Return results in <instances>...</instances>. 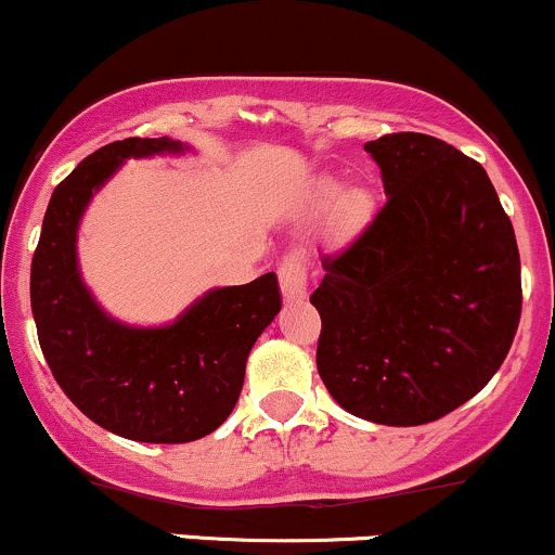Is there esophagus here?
<instances>
[{"mask_svg": "<svg viewBox=\"0 0 555 555\" xmlns=\"http://www.w3.org/2000/svg\"><path fill=\"white\" fill-rule=\"evenodd\" d=\"M280 291L288 301H298V298L307 296V257L304 254H288L283 261H280Z\"/></svg>", "mask_w": 555, "mask_h": 555, "instance_id": "esophagus-1", "label": "esophagus"}]
</instances>
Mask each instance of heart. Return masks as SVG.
Returning a JSON list of instances; mask_svg holds the SVG:
<instances>
[{"label":"heart","mask_w":555,"mask_h":555,"mask_svg":"<svg viewBox=\"0 0 555 555\" xmlns=\"http://www.w3.org/2000/svg\"><path fill=\"white\" fill-rule=\"evenodd\" d=\"M330 209L333 225L340 230H359L375 211V198L366 189H340L338 180L325 178L311 191V209Z\"/></svg>","instance_id":"b5f03b06"}]
</instances>
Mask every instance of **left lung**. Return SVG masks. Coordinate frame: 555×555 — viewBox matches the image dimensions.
Returning a JSON list of instances; mask_svg holds the SVG:
<instances>
[{
    "instance_id": "obj_1",
    "label": "left lung",
    "mask_w": 555,
    "mask_h": 555,
    "mask_svg": "<svg viewBox=\"0 0 555 555\" xmlns=\"http://www.w3.org/2000/svg\"><path fill=\"white\" fill-rule=\"evenodd\" d=\"M388 204L322 257L317 370L359 420L414 427L477 396L519 327L512 220L488 172L451 143L393 133L364 143Z\"/></svg>"
}]
</instances>
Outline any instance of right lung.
Wrapping results in <instances>:
<instances>
[{
    "mask_svg": "<svg viewBox=\"0 0 555 555\" xmlns=\"http://www.w3.org/2000/svg\"><path fill=\"white\" fill-rule=\"evenodd\" d=\"M183 152L189 143L162 135L89 154L49 198L30 264V309L54 379L91 422L139 443L215 433L238 401L251 346L280 311L275 272L211 288L159 327L115 320L83 283L78 228L93 194L126 159Z\"/></svg>",
    "mask_w": 555,
    "mask_h": 555,
    "instance_id": "1",
    "label": "right lung"
}]
</instances>
